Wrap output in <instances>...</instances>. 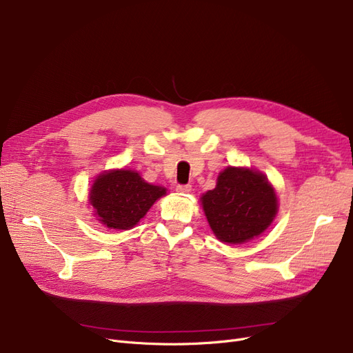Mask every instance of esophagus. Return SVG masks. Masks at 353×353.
Instances as JSON below:
<instances>
[{
    "instance_id": "obj_1",
    "label": "esophagus",
    "mask_w": 353,
    "mask_h": 353,
    "mask_svg": "<svg viewBox=\"0 0 353 353\" xmlns=\"http://www.w3.org/2000/svg\"><path fill=\"white\" fill-rule=\"evenodd\" d=\"M176 190H177L179 193H189V192L192 190V188H190L189 185H177V186H176Z\"/></svg>"
}]
</instances>
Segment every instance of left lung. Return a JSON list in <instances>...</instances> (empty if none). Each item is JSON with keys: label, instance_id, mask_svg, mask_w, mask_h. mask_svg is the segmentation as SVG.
<instances>
[{"label": "left lung", "instance_id": "left-lung-1", "mask_svg": "<svg viewBox=\"0 0 353 353\" xmlns=\"http://www.w3.org/2000/svg\"><path fill=\"white\" fill-rule=\"evenodd\" d=\"M201 202L213 234L226 243H243L261 235L279 210L268 179L247 167H226L216 188L202 194Z\"/></svg>", "mask_w": 353, "mask_h": 353}]
</instances>
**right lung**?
Here are the masks:
<instances>
[{
    "label": "right lung",
    "instance_id": "obj_1",
    "mask_svg": "<svg viewBox=\"0 0 353 353\" xmlns=\"http://www.w3.org/2000/svg\"><path fill=\"white\" fill-rule=\"evenodd\" d=\"M165 193V188L150 185L137 172L118 168L95 179L89 192V203L105 228L127 231L139 223Z\"/></svg>",
    "mask_w": 353,
    "mask_h": 353
}]
</instances>
